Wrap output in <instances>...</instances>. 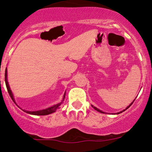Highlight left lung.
Here are the masks:
<instances>
[{"label": "left lung", "instance_id": "1", "mask_svg": "<svg viewBox=\"0 0 152 152\" xmlns=\"http://www.w3.org/2000/svg\"><path fill=\"white\" fill-rule=\"evenodd\" d=\"M135 99H134V100H135ZM134 101H133V102H132V103H131V104H129V106H128V107L126 108V109H125L122 110V111H120V112H118V113H116V114H119V113H122V112H123V111H126V109H128V108H129V107H130V106H131V105H132L133 103H134ZM91 106H92V107H93V109H95V110H96V111H98V112H99V113H104V111H101V110H99V109H97V108H96V107H94V106H93V105H91ZM114 114H115V113H114Z\"/></svg>", "mask_w": 152, "mask_h": 152}]
</instances>
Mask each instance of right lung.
<instances>
[{
  "label": "right lung",
  "instance_id": "add662e5",
  "mask_svg": "<svg viewBox=\"0 0 152 152\" xmlns=\"http://www.w3.org/2000/svg\"><path fill=\"white\" fill-rule=\"evenodd\" d=\"M5 80L6 87H7L8 93H9L10 97H11V98H12V100H13L14 102L16 103V102H15V100H14V95H13V94H12V92L11 89H10V85H9V84H8V82H7V68H6V69H5ZM65 95H66V92L64 93V97H63V99H62L61 102L58 103V104H55V105L52 106V107H50L47 108V109H42V110H39V111H26V110H23V109L22 110L24 112H26V113H29V114H31V115H48V114H50V113H54V112H55L58 109H59L60 106L61 105L62 103H63V101L64 100V98H65Z\"/></svg>",
  "mask_w": 152,
  "mask_h": 152
}]
</instances>
